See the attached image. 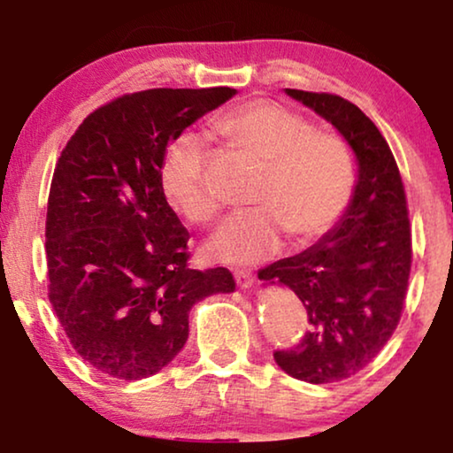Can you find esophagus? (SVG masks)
Segmentation results:
<instances>
[{"label":"esophagus","mask_w":453,"mask_h":453,"mask_svg":"<svg viewBox=\"0 0 453 453\" xmlns=\"http://www.w3.org/2000/svg\"><path fill=\"white\" fill-rule=\"evenodd\" d=\"M234 280H237V287L241 290H250L253 287V280H256V278H253L250 272H234Z\"/></svg>","instance_id":"obj_1"}]
</instances>
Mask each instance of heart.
Returning <instances> with one entry per match:
<instances>
[{"label": "heart", "instance_id": "obj_1", "mask_svg": "<svg viewBox=\"0 0 453 453\" xmlns=\"http://www.w3.org/2000/svg\"><path fill=\"white\" fill-rule=\"evenodd\" d=\"M225 138L265 166L251 197L253 210L228 216L206 251L233 265L264 262L280 250L284 233L296 243L321 237L352 200L357 160L336 134H319L311 121L268 101L245 103L216 123ZM166 200L185 220H212L219 202L206 185V150L194 134H181L160 165Z\"/></svg>", "mask_w": 453, "mask_h": 453}]
</instances>
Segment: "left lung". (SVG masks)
Here are the masks:
<instances>
[{"label": "left lung", "mask_w": 453, "mask_h": 453, "mask_svg": "<svg viewBox=\"0 0 453 453\" xmlns=\"http://www.w3.org/2000/svg\"><path fill=\"white\" fill-rule=\"evenodd\" d=\"M284 92L346 140L357 185L324 237L259 270L264 287L299 296L309 321L301 344L276 350L274 361L295 380L342 381L380 355L400 321L412 262L404 185L388 142L357 104L326 92Z\"/></svg>", "instance_id": "1"}]
</instances>
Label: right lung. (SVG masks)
<instances>
[{
	"mask_svg": "<svg viewBox=\"0 0 453 453\" xmlns=\"http://www.w3.org/2000/svg\"><path fill=\"white\" fill-rule=\"evenodd\" d=\"M234 88H154L82 121L55 166L45 251L49 301L73 350L101 373H158L188 342L189 311L234 293L226 268L189 270V233L160 185L165 152Z\"/></svg>",
	"mask_w": 453,
	"mask_h": 453,
	"instance_id": "right-lung-1",
	"label": "right lung"
}]
</instances>
